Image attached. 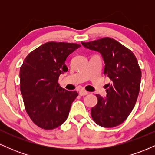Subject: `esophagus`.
<instances>
[{
  "label": "esophagus",
  "instance_id": "34e87169",
  "mask_svg": "<svg viewBox=\"0 0 155 155\" xmlns=\"http://www.w3.org/2000/svg\"><path fill=\"white\" fill-rule=\"evenodd\" d=\"M88 93H89L88 92L85 91V90H80V91H79V95H81V96H84V95H87Z\"/></svg>",
  "mask_w": 155,
  "mask_h": 155
}]
</instances>
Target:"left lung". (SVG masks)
<instances>
[{
	"mask_svg": "<svg viewBox=\"0 0 155 155\" xmlns=\"http://www.w3.org/2000/svg\"><path fill=\"white\" fill-rule=\"evenodd\" d=\"M81 44L101 53L104 74L111 79L106 84V97L96 95L97 104L91 109L92 119L101 127H116L128 117L138 98L141 79L138 60L129 49L111 38Z\"/></svg>",
	"mask_w": 155,
	"mask_h": 155,
	"instance_id": "1",
	"label": "left lung"
}]
</instances>
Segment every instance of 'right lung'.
I'll return each mask as SVG.
<instances>
[{
	"label": "right lung",
	"mask_w": 155,
	"mask_h": 155,
	"mask_svg": "<svg viewBox=\"0 0 155 155\" xmlns=\"http://www.w3.org/2000/svg\"><path fill=\"white\" fill-rule=\"evenodd\" d=\"M80 44L47 42L31 51L19 71L20 90L30 118L41 128L52 130L67 120L76 91L65 90L58 84L68 68L65 60Z\"/></svg>",
	"instance_id": "obj_1"
}]
</instances>
